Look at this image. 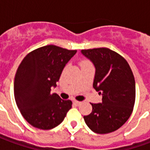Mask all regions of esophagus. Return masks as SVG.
I'll use <instances>...</instances> for the list:
<instances>
[{
    "instance_id": "obj_1",
    "label": "esophagus",
    "mask_w": 150,
    "mask_h": 150,
    "mask_svg": "<svg viewBox=\"0 0 150 150\" xmlns=\"http://www.w3.org/2000/svg\"><path fill=\"white\" fill-rule=\"evenodd\" d=\"M73 103H74L75 104L77 105V106H79V105L82 103V102H80V101H78V100H74V101H73Z\"/></svg>"
}]
</instances>
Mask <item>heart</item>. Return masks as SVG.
Instances as JSON below:
<instances>
[{"mask_svg":"<svg viewBox=\"0 0 150 150\" xmlns=\"http://www.w3.org/2000/svg\"><path fill=\"white\" fill-rule=\"evenodd\" d=\"M84 62H86V61H84ZM84 62H82V63H84Z\"/></svg>","mask_w":150,"mask_h":150,"instance_id":"heart-1","label":"heart"}]
</instances>
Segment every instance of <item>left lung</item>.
Wrapping results in <instances>:
<instances>
[{
  "mask_svg": "<svg viewBox=\"0 0 150 150\" xmlns=\"http://www.w3.org/2000/svg\"><path fill=\"white\" fill-rule=\"evenodd\" d=\"M96 71L93 86L102 103H91L92 113L84 116L87 126L97 134L117 130L128 121L135 100V82L130 66L116 52L101 47L82 50Z\"/></svg>",
  "mask_w": 150,
  "mask_h": 150,
  "instance_id": "obj_1",
  "label": "left lung"
}]
</instances>
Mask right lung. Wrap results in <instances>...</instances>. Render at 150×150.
<instances>
[{"mask_svg": "<svg viewBox=\"0 0 150 150\" xmlns=\"http://www.w3.org/2000/svg\"><path fill=\"white\" fill-rule=\"evenodd\" d=\"M76 52L45 46L27 54L18 68L14 82L15 102L23 117L35 128H55L71 108V100H62L50 91Z\"/></svg>", "mask_w": 150, "mask_h": 150, "instance_id": "right-lung-1", "label": "right lung"}]
</instances>
